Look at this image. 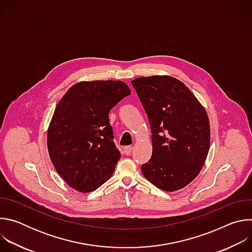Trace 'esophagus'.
<instances>
[{"label":"esophagus","instance_id":"obj_1","mask_svg":"<svg viewBox=\"0 0 252 252\" xmlns=\"http://www.w3.org/2000/svg\"><path fill=\"white\" fill-rule=\"evenodd\" d=\"M124 152H125V154H126V156H129V155L131 154V152H132V147H131V146L125 147V148H124Z\"/></svg>","mask_w":252,"mask_h":252}]
</instances>
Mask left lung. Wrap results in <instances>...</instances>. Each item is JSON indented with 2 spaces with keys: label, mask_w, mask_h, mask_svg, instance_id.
<instances>
[{
  "label": "left lung",
  "mask_w": 252,
  "mask_h": 252,
  "mask_svg": "<svg viewBox=\"0 0 252 252\" xmlns=\"http://www.w3.org/2000/svg\"><path fill=\"white\" fill-rule=\"evenodd\" d=\"M131 85L152 130V158L141 171L162 190L181 189L195 178L208 154L206 112L189 88L172 77H141Z\"/></svg>",
  "instance_id": "obj_1"
}]
</instances>
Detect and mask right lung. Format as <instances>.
<instances>
[{
    "label": "right lung",
    "mask_w": 252,
    "mask_h": 252,
    "mask_svg": "<svg viewBox=\"0 0 252 252\" xmlns=\"http://www.w3.org/2000/svg\"><path fill=\"white\" fill-rule=\"evenodd\" d=\"M129 94L122 81L80 82L59 101L48 130V150L70 188L94 191L113 175L121 153L109 114Z\"/></svg>",
    "instance_id": "1"
}]
</instances>
